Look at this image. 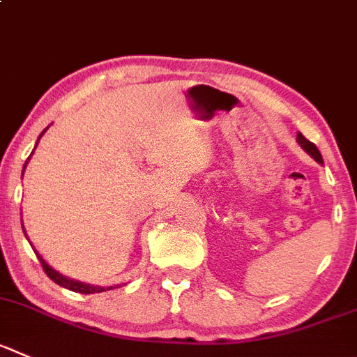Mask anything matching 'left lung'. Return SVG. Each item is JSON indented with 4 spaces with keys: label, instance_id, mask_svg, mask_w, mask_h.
<instances>
[{
    "label": "left lung",
    "instance_id": "left-lung-1",
    "mask_svg": "<svg viewBox=\"0 0 357 357\" xmlns=\"http://www.w3.org/2000/svg\"><path fill=\"white\" fill-rule=\"evenodd\" d=\"M296 140H298V144H300V147L303 149V151L307 152V154H310L312 158L315 159V161L321 162V165H322V155H321V152H319V149L315 147V145L312 144V142H308L307 138H305L303 135H301V133H298Z\"/></svg>",
    "mask_w": 357,
    "mask_h": 357
}]
</instances>
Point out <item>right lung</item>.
<instances>
[{
	"instance_id": "add662e5",
	"label": "right lung",
	"mask_w": 357,
	"mask_h": 357,
	"mask_svg": "<svg viewBox=\"0 0 357 357\" xmlns=\"http://www.w3.org/2000/svg\"><path fill=\"white\" fill-rule=\"evenodd\" d=\"M43 133H45V131H43ZM42 135H40V137H42ZM40 137H38V140H40ZM26 165H28V161H26ZM26 165H24V168H26ZM24 235H26V231H24ZM36 257H38L40 263H42V268H43V271H45V273H47V277H49L50 280H54V282H56V284H59L61 287H66V289L75 291V293H82V294H94V293H101V291L112 289V286L110 287H98V286H91V284L79 282V280H73V278L64 277V275H61L59 271H56V270H54V268H50L49 264H47L45 261H43V257L40 256L38 252H36Z\"/></svg>"
}]
</instances>
